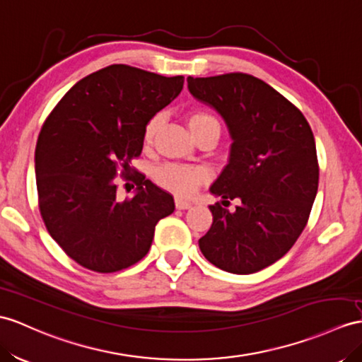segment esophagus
Returning a JSON list of instances; mask_svg holds the SVG:
<instances>
[{
  "label": "esophagus",
  "mask_w": 362,
  "mask_h": 362,
  "mask_svg": "<svg viewBox=\"0 0 362 362\" xmlns=\"http://www.w3.org/2000/svg\"><path fill=\"white\" fill-rule=\"evenodd\" d=\"M175 206H176V209H180V210H186V209H190L193 204L190 201H186V199H182V198H176L175 199Z\"/></svg>",
  "instance_id": "esophagus-1"
}]
</instances>
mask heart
<instances>
[{
  "mask_svg": "<svg viewBox=\"0 0 362 362\" xmlns=\"http://www.w3.org/2000/svg\"><path fill=\"white\" fill-rule=\"evenodd\" d=\"M161 126V117L155 115L147 121L143 132L144 146H152L155 136ZM187 126L193 136H197L202 129L219 127L218 119L207 112H193L187 117ZM209 170L202 165H186V164H165L155 173L156 182L164 189L176 193L178 197H190L209 180Z\"/></svg>",
  "mask_w": 362,
  "mask_h": 362,
  "instance_id": "1",
  "label": "heart"
}]
</instances>
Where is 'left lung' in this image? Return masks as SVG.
I'll use <instances>...</instances> for the list:
<instances>
[{
  "instance_id": "1",
  "label": "left lung",
  "mask_w": 362,
  "mask_h": 362,
  "mask_svg": "<svg viewBox=\"0 0 362 362\" xmlns=\"http://www.w3.org/2000/svg\"><path fill=\"white\" fill-rule=\"evenodd\" d=\"M189 92L214 107L232 138L230 158L210 192L214 223L199 249L218 269L249 275L292 249L308 221L320 167L301 110L247 74L187 78ZM235 199V211L226 207Z\"/></svg>"
}]
</instances>
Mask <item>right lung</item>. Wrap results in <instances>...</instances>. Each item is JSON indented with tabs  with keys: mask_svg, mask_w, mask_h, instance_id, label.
<instances>
[{
	"mask_svg": "<svg viewBox=\"0 0 362 362\" xmlns=\"http://www.w3.org/2000/svg\"><path fill=\"white\" fill-rule=\"evenodd\" d=\"M182 84L184 76L112 64L78 81L44 121L35 151L41 218L79 266H134L151 249L156 223L173 214L172 195L130 163L143 151L147 121ZM118 175L137 186L132 199L119 197Z\"/></svg>",
	"mask_w": 362,
	"mask_h": 362,
	"instance_id": "right-lung-1",
	"label": "right lung"
}]
</instances>
